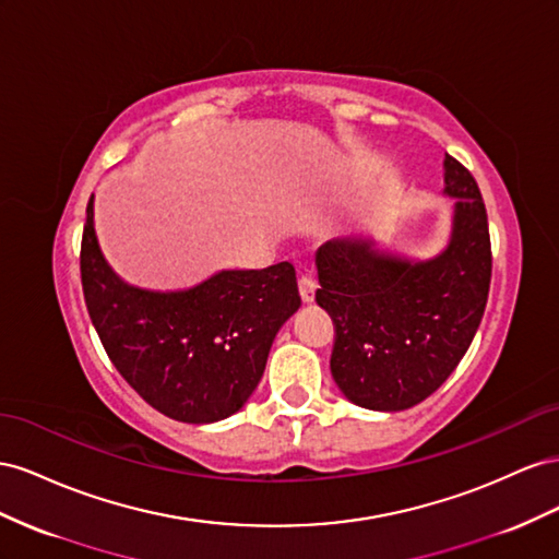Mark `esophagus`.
I'll list each match as a JSON object with an SVG mask.
<instances>
[{"mask_svg":"<svg viewBox=\"0 0 559 559\" xmlns=\"http://www.w3.org/2000/svg\"><path fill=\"white\" fill-rule=\"evenodd\" d=\"M316 288H318V285L311 276L299 278V297H301V301H305V305H311L313 297H316Z\"/></svg>","mask_w":559,"mask_h":559,"instance_id":"34e87169","label":"esophagus"}]
</instances>
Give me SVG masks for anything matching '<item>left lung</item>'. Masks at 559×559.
I'll return each mask as SVG.
<instances>
[{"label":"left lung","instance_id":"left-lung-1","mask_svg":"<svg viewBox=\"0 0 559 559\" xmlns=\"http://www.w3.org/2000/svg\"><path fill=\"white\" fill-rule=\"evenodd\" d=\"M444 191L456 197L452 241L433 260H401L354 238L316 254V301L334 323L332 379L360 407L419 405L454 372L480 328L491 281L487 211L471 170L450 154Z\"/></svg>","mask_w":559,"mask_h":559}]
</instances>
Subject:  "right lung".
I'll use <instances>...</instances> for the list:
<instances>
[{
  "label": "right lung",
  "instance_id": "add662e5",
  "mask_svg": "<svg viewBox=\"0 0 559 559\" xmlns=\"http://www.w3.org/2000/svg\"><path fill=\"white\" fill-rule=\"evenodd\" d=\"M79 266L86 309L111 365L142 401L185 424L219 421L243 407L276 332L301 305L290 262L219 271L182 293L131 288L98 248L93 197Z\"/></svg>",
  "mask_w": 559,
  "mask_h": 559
}]
</instances>
